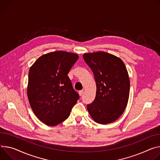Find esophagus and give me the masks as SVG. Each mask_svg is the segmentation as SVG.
<instances>
[{
	"mask_svg": "<svg viewBox=\"0 0 160 160\" xmlns=\"http://www.w3.org/2000/svg\"><path fill=\"white\" fill-rule=\"evenodd\" d=\"M79 94L80 96H82L83 94V90H81L79 91Z\"/></svg>",
	"mask_w": 160,
	"mask_h": 160,
	"instance_id": "esophagus-1",
	"label": "esophagus"
}]
</instances>
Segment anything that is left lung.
<instances>
[{"label": "left lung", "instance_id": "left-lung-1", "mask_svg": "<svg viewBox=\"0 0 160 160\" xmlns=\"http://www.w3.org/2000/svg\"><path fill=\"white\" fill-rule=\"evenodd\" d=\"M83 57L96 84V98L87 106L88 112L97 123L113 122L121 117L129 99L130 82L124 63L105 52L84 53Z\"/></svg>", "mask_w": 160, "mask_h": 160}]
</instances>
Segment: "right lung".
Masks as SVG:
<instances>
[{"label": "right lung", "instance_id": "obj_1", "mask_svg": "<svg viewBox=\"0 0 160 160\" xmlns=\"http://www.w3.org/2000/svg\"><path fill=\"white\" fill-rule=\"evenodd\" d=\"M78 59L76 53L57 51L42 55L28 72L27 96L36 117L54 126L68 118L79 99L68 74Z\"/></svg>", "mask_w": 160, "mask_h": 160}]
</instances>
